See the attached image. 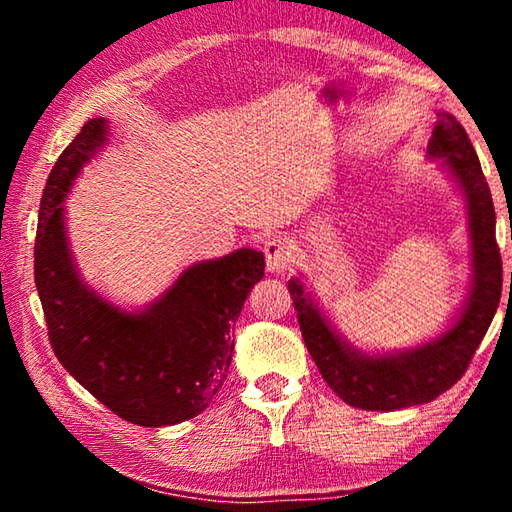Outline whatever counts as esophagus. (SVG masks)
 Segmentation results:
<instances>
[{
    "label": "esophagus",
    "instance_id": "34e87169",
    "mask_svg": "<svg viewBox=\"0 0 512 512\" xmlns=\"http://www.w3.org/2000/svg\"><path fill=\"white\" fill-rule=\"evenodd\" d=\"M266 268L268 273L282 275L287 273L293 264V246L287 237H271L264 244Z\"/></svg>",
    "mask_w": 512,
    "mask_h": 512
}]
</instances>
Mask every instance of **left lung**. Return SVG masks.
<instances>
[{"label": "left lung", "mask_w": 512, "mask_h": 512, "mask_svg": "<svg viewBox=\"0 0 512 512\" xmlns=\"http://www.w3.org/2000/svg\"><path fill=\"white\" fill-rule=\"evenodd\" d=\"M429 153L445 160L465 192L474 268L463 314L440 339L424 343L422 348L368 357L352 350L332 332L300 280H289V293L311 359L327 386L354 409L397 411L431 402L449 391L465 375L499 307L501 253L495 237V205L470 137L452 115H440Z\"/></svg>", "instance_id": "8db88e82"}]
</instances>
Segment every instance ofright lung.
I'll list each match as a JSON object with an SVG mask.
<instances>
[{
  "instance_id": "1",
  "label": "right lung",
  "mask_w": 512,
  "mask_h": 512,
  "mask_svg": "<svg viewBox=\"0 0 512 512\" xmlns=\"http://www.w3.org/2000/svg\"><path fill=\"white\" fill-rule=\"evenodd\" d=\"M106 133V119L85 121L51 169L33 273L49 343L69 375L121 420L167 427L203 413L223 386L235 350L232 329L264 277V255L241 248L189 266L144 311L103 300L76 273L63 201Z\"/></svg>"
}]
</instances>
